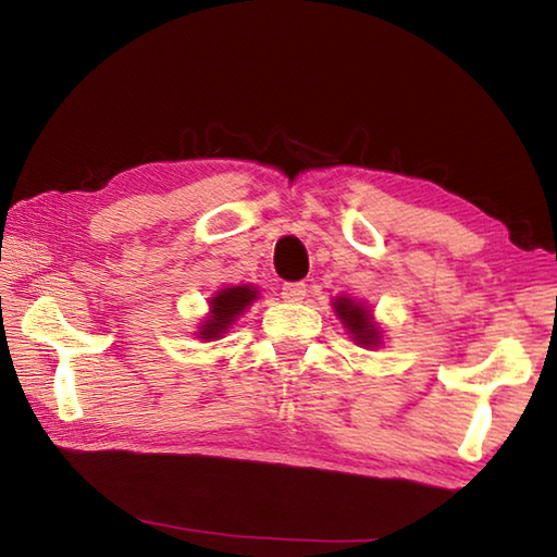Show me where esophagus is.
Listing matches in <instances>:
<instances>
[{"label": "esophagus", "mask_w": 557, "mask_h": 557, "mask_svg": "<svg viewBox=\"0 0 557 557\" xmlns=\"http://www.w3.org/2000/svg\"><path fill=\"white\" fill-rule=\"evenodd\" d=\"M305 297H307L305 282H287V285H282V299L285 301H301Z\"/></svg>", "instance_id": "1"}]
</instances>
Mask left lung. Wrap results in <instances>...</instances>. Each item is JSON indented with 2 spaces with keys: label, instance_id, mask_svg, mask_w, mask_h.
<instances>
[{
  "label": "left lung",
  "instance_id": "obj_1",
  "mask_svg": "<svg viewBox=\"0 0 557 557\" xmlns=\"http://www.w3.org/2000/svg\"><path fill=\"white\" fill-rule=\"evenodd\" d=\"M334 312L338 319H342L346 332L351 334V338L358 346L373 348L383 344L379 324L373 322L369 307H363L361 301H354L351 297H336Z\"/></svg>",
  "mask_w": 557,
  "mask_h": 557
}]
</instances>
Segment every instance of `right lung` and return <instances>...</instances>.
<instances>
[{
    "label": "right lung",
    "mask_w": 557,
    "mask_h": 557,
    "mask_svg": "<svg viewBox=\"0 0 557 557\" xmlns=\"http://www.w3.org/2000/svg\"><path fill=\"white\" fill-rule=\"evenodd\" d=\"M258 299V289L252 285H238V287H225L215 292V297L209 299V317L203 319L196 336L203 342H215L221 338L233 322H238V317L248 309L252 301Z\"/></svg>",
    "instance_id": "add662e5"
}]
</instances>
